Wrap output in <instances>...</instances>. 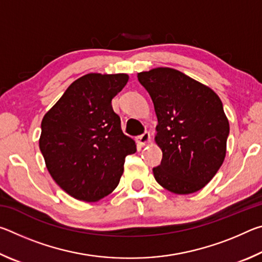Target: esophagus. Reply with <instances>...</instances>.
I'll return each instance as SVG.
<instances>
[{"label":"esophagus","instance_id":"1","mask_svg":"<svg viewBox=\"0 0 262 262\" xmlns=\"http://www.w3.org/2000/svg\"><path fill=\"white\" fill-rule=\"evenodd\" d=\"M136 141L140 145H145L150 141V134L148 132H144L143 134L136 137Z\"/></svg>","mask_w":262,"mask_h":262}]
</instances>
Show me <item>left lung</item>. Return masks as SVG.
<instances>
[{
  "instance_id": "left-lung-1",
  "label": "left lung",
  "mask_w": 262,
  "mask_h": 262,
  "mask_svg": "<svg viewBox=\"0 0 262 262\" xmlns=\"http://www.w3.org/2000/svg\"><path fill=\"white\" fill-rule=\"evenodd\" d=\"M151 97L158 125L162 162L152 168L164 188L176 194L198 192L214 178L224 161L229 121L210 88L172 68L137 75Z\"/></svg>"
}]
</instances>
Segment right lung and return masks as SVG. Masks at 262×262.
I'll list each match as a JSON object with an SVG mask.
<instances>
[{"mask_svg": "<svg viewBox=\"0 0 262 262\" xmlns=\"http://www.w3.org/2000/svg\"><path fill=\"white\" fill-rule=\"evenodd\" d=\"M128 75L88 74L70 84L41 121L39 148L60 187L81 201H97L117 187L135 142L121 130L113 97Z\"/></svg>", "mask_w": 262, "mask_h": 262, "instance_id": "add662e5", "label": "right lung"}]
</instances>
